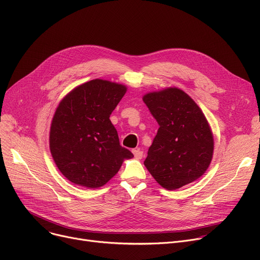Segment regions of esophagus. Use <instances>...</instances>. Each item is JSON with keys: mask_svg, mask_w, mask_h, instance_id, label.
Wrapping results in <instances>:
<instances>
[{"mask_svg": "<svg viewBox=\"0 0 260 260\" xmlns=\"http://www.w3.org/2000/svg\"><path fill=\"white\" fill-rule=\"evenodd\" d=\"M133 154H134L135 158L138 159V160L142 159V157H143V152L139 151V149H133Z\"/></svg>", "mask_w": 260, "mask_h": 260, "instance_id": "obj_1", "label": "esophagus"}]
</instances>
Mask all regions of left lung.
Instances as JSON below:
<instances>
[{"mask_svg":"<svg viewBox=\"0 0 260 260\" xmlns=\"http://www.w3.org/2000/svg\"><path fill=\"white\" fill-rule=\"evenodd\" d=\"M143 102L159 124L144 166L169 190L199 179L213 158L214 138L196 102L177 87L147 92Z\"/></svg>","mask_w":260,"mask_h":260,"instance_id":"1","label":"left lung"}]
</instances>
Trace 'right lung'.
<instances>
[{"label":"right lung","mask_w":260,"mask_h":260,"mask_svg":"<svg viewBox=\"0 0 260 260\" xmlns=\"http://www.w3.org/2000/svg\"><path fill=\"white\" fill-rule=\"evenodd\" d=\"M127 87L102 79L75 87L54 112L49 148L59 171L74 184L97 188L134 155L122 147L109 116Z\"/></svg>","instance_id":"obj_1"}]
</instances>
